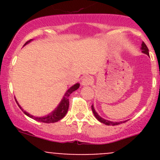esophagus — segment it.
Wrapping results in <instances>:
<instances>
[{"mask_svg":"<svg viewBox=\"0 0 160 160\" xmlns=\"http://www.w3.org/2000/svg\"><path fill=\"white\" fill-rule=\"evenodd\" d=\"M93 78L91 76H86L85 78H83L82 80V86H89L92 83Z\"/></svg>","mask_w":160,"mask_h":160,"instance_id":"esophagus-1","label":"esophagus"}]
</instances>
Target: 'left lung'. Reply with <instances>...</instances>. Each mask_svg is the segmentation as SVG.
I'll list each match as a JSON object with an SVG mask.
<instances>
[{
  "mask_svg": "<svg viewBox=\"0 0 160 160\" xmlns=\"http://www.w3.org/2000/svg\"><path fill=\"white\" fill-rule=\"evenodd\" d=\"M141 49H142V53H146V54L149 55V50H148V46H146V44L144 43L143 42H142V48H141ZM91 109H92V111H93V113H94V116L96 117V118H97V119L98 120L99 122H102V123L106 124V125L114 126V125H118V124H121V123H122V122H126V121H123V122H111V121L106 120V119H104V118H102L101 117H100L99 115H98V114H97V112H96V111H95V110H94V107H93V106H91Z\"/></svg>",
  "mask_w": 160,
  "mask_h": 160,
  "instance_id": "8db88e82",
  "label": "left lung"
}]
</instances>
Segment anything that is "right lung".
Segmentation results:
<instances>
[{"mask_svg": "<svg viewBox=\"0 0 160 160\" xmlns=\"http://www.w3.org/2000/svg\"><path fill=\"white\" fill-rule=\"evenodd\" d=\"M30 42V40L28 41L27 42H25V44H27L28 42ZM79 86H80V85H79L78 83H77V84H75L74 86L70 87V88L66 91V94H65L64 98H63V99L62 100V102H60L58 107L55 109V111H53L51 114H48L47 116L42 117H42H41V118H38V117L32 116L31 114H29V113L27 112H25V111H24V113H25L27 116L30 117V118H32L33 119L37 120V121H39V122H46V123H51V122H58V121L61 120L62 118H64L65 115H66V113H67L68 109H69V97H70V95L73 92V91H75L76 90H78V89L79 88ZM17 103H18V102H17ZM19 107L21 108L20 106ZM22 111H23V110H22Z\"/></svg>", "mask_w": 160, "mask_h": 160, "instance_id": "obj_1", "label": "right lung"}]
</instances>
